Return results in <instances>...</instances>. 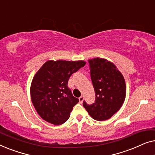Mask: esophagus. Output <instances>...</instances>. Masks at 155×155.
Wrapping results in <instances>:
<instances>
[{
  "instance_id": "34e87169",
  "label": "esophagus",
  "mask_w": 155,
  "mask_h": 155,
  "mask_svg": "<svg viewBox=\"0 0 155 155\" xmlns=\"http://www.w3.org/2000/svg\"><path fill=\"white\" fill-rule=\"evenodd\" d=\"M83 100H84V97L83 96H81V97H79V101H80V103H82V101H83Z\"/></svg>"
}]
</instances>
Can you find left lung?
<instances>
[{"mask_svg": "<svg viewBox=\"0 0 155 155\" xmlns=\"http://www.w3.org/2000/svg\"><path fill=\"white\" fill-rule=\"evenodd\" d=\"M90 76L95 92V101L83 107L97 120L109 119L121 107L126 98L124 78L113 63L104 58L88 60Z\"/></svg>", "mask_w": 155, "mask_h": 155, "instance_id": "1", "label": "left lung"}]
</instances>
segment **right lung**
Instances as JSON below:
<instances>
[{
	"mask_svg": "<svg viewBox=\"0 0 155 155\" xmlns=\"http://www.w3.org/2000/svg\"><path fill=\"white\" fill-rule=\"evenodd\" d=\"M83 61H48L34 76L31 84V101L39 115L54 125L64 124L79 99L68 87L70 77L84 67Z\"/></svg>",
	"mask_w": 155,
	"mask_h": 155,
	"instance_id": "obj_1",
	"label": "right lung"
}]
</instances>
